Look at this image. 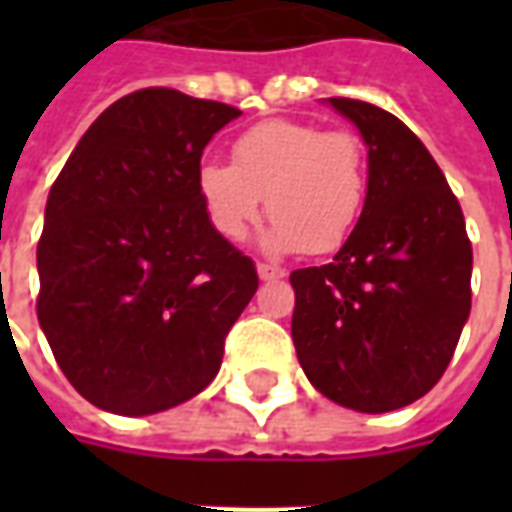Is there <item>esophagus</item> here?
<instances>
[{"mask_svg": "<svg viewBox=\"0 0 512 512\" xmlns=\"http://www.w3.org/2000/svg\"><path fill=\"white\" fill-rule=\"evenodd\" d=\"M257 277L263 279V282H271V279L285 277V271L277 266H268V263H257Z\"/></svg>", "mask_w": 512, "mask_h": 512, "instance_id": "34e87169", "label": "esophagus"}]
</instances>
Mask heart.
Wrapping results in <instances>:
<instances>
[{"mask_svg":"<svg viewBox=\"0 0 512 512\" xmlns=\"http://www.w3.org/2000/svg\"><path fill=\"white\" fill-rule=\"evenodd\" d=\"M197 194L227 241L249 233L266 200L268 252L326 255L348 241L365 211V142L354 131L266 120L235 139L230 167L208 161L197 169Z\"/></svg>","mask_w":512,"mask_h":512,"instance_id":"b5f03b06","label":"heart"}]
</instances>
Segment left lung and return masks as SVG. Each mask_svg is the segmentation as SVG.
Wrapping results in <instances>:
<instances>
[{
  "label": "left lung",
  "instance_id": "left-lung-1",
  "mask_svg": "<svg viewBox=\"0 0 512 512\" xmlns=\"http://www.w3.org/2000/svg\"><path fill=\"white\" fill-rule=\"evenodd\" d=\"M367 147V200L329 266L290 274L293 345L334 403L384 414L428 395L472 310V244L414 131L365 101L326 98Z\"/></svg>",
  "mask_w": 512,
  "mask_h": 512
}]
</instances>
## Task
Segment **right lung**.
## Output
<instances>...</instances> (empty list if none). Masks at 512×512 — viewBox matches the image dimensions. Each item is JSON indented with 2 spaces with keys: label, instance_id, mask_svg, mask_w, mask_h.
I'll list each match as a JSON object with an SVG mask.
<instances>
[{
  "label": "right lung",
  "instance_id": "1",
  "mask_svg": "<svg viewBox=\"0 0 512 512\" xmlns=\"http://www.w3.org/2000/svg\"><path fill=\"white\" fill-rule=\"evenodd\" d=\"M235 106L150 87L87 128L54 180L38 244V321L93 406L147 417L211 384L257 290L213 230L197 169Z\"/></svg>",
  "mask_w": 512,
  "mask_h": 512
}]
</instances>
